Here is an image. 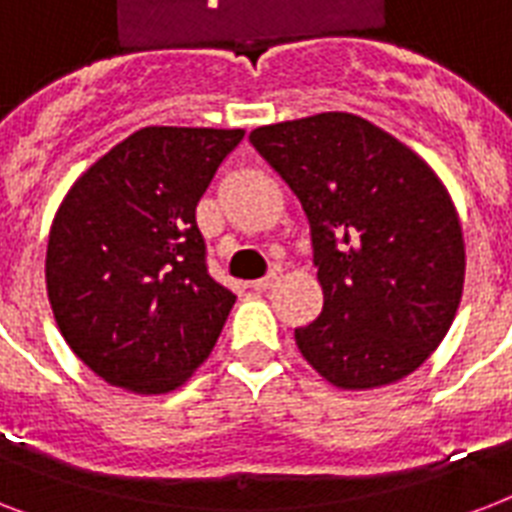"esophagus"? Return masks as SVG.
<instances>
[{"label":"esophagus","instance_id":"1","mask_svg":"<svg viewBox=\"0 0 512 512\" xmlns=\"http://www.w3.org/2000/svg\"><path fill=\"white\" fill-rule=\"evenodd\" d=\"M276 281H279V276H276V273H268V276H263V279L252 281V289H255V292H268Z\"/></svg>","mask_w":512,"mask_h":512}]
</instances>
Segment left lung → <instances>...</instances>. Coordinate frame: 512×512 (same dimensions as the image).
Segmentation results:
<instances>
[{
  "mask_svg": "<svg viewBox=\"0 0 512 512\" xmlns=\"http://www.w3.org/2000/svg\"><path fill=\"white\" fill-rule=\"evenodd\" d=\"M249 140L311 225L324 305L295 329L305 361L345 390L412 374L452 327L465 281L444 183L393 135L340 111L257 127Z\"/></svg>",
  "mask_w": 512,
  "mask_h": 512,
  "instance_id": "1",
  "label": "left lung"
}]
</instances>
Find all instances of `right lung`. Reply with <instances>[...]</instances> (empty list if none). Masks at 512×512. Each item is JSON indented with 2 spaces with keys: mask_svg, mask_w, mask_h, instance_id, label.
<instances>
[{
  "mask_svg": "<svg viewBox=\"0 0 512 512\" xmlns=\"http://www.w3.org/2000/svg\"><path fill=\"white\" fill-rule=\"evenodd\" d=\"M244 130L143 127L84 172L52 220L47 295L76 356L116 388H180L236 295L209 276L196 204Z\"/></svg>",
  "mask_w": 512,
  "mask_h": 512,
  "instance_id": "right-lung-1",
  "label": "right lung"
}]
</instances>
